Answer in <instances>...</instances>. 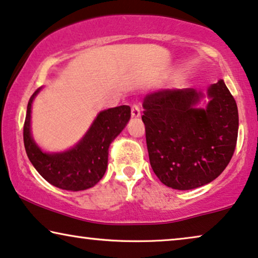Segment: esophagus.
<instances>
[{
	"label": "esophagus",
	"instance_id": "34e87169",
	"mask_svg": "<svg viewBox=\"0 0 258 258\" xmlns=\"http://www.w3.org/2000/svg\"><path fill=\"white\" fill-rule=\"evenodd\" d=\"M131 114L133 118H139L140 116V107L137 104H133L131 106Z\"/></svg>",
	"mask_w": 258,
	"mask_h": 258
}]
</instances>
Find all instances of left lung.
Returning a JSON list of instances; mask_svg holds the SVG:
<instances>
[{"instance_id": "8db88e82", "label": "left lung", "mask_w": 258, "mask_h": 258, "mask_svg": "<svg viewBox=\"0 0 258 258\" xmlns=\"http://www.w3.org/2000/svg\"><path fill=\"white\" fill-rule=\"evenodd\" d=\"M208 95L207 108H196L202 94L191 88L164 89L144 99L150 164L166 186H203L231 160L238 136L237 104L223 80Z\"/></svg>"}]
</instances>
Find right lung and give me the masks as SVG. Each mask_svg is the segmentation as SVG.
I'll list each match as a JSON object with an SVG mask.
<instances>
[{
  "label": "right lung",
  "instance_id": "1",
  "mask_svg": "<svg viewBox=\"0 0 258 258\" xmlns=\"http://www.w3.org/2000/svg\"><path fill=\"white\" fill-rule=\"evenodd\" d=\"M40 88L30 97L23 125V143L30 163L54 186L70 191L94 186L107 169L108 147L131 118L130 106L102 111L77 146L62 153H44L30 135V108Z\"/></svg>",
  "mask_w": 258,
  "mask_h": 258
}]
</instances>
